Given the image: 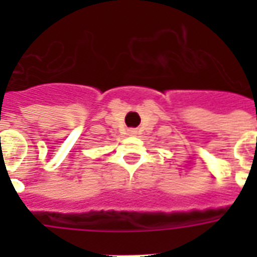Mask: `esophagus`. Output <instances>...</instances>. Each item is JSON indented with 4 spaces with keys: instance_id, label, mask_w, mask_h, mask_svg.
<instances>
[{
    "instance_id": "34e87169",
    "label": "esophagus",
    "mask_w": 257,
    "mask_h": 257,
    "mask_svg": "<svg viewBox=\"0 0 257 257\" xmlns=\"http://www.w3.org/2000/svg\"><path fill=\"white\" fill-rule=\"evenodd\" d=\"M131 133H132V135H136V131H135V129H132V131H131Z\"/></svg>"
}]
</instances>
